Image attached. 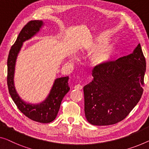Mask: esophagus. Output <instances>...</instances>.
I'll return each instance as SVG.
<instances>
[{"label": "esophagus", "mask_w": 149, "mask_h": 149, "mask_svg": "<svg viewBox=\"0 0 149 149\" xmlns=\"http://www.w3.org/2000/svg\"><path fill=\"white\" fill-rule=\"evenodd\" d=\"M74 88L75 89H76V90H81V89L83 88V86H81L80 84H77V85H75Z\"/></svg>", "instance_id": "34e87169"}]
</instances>
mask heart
I'll list each match as a JSON object with an SVG mask.
<instances>
[{
    "label": "heart",
    "mask_w": 149,
    "mask_h": 149,
    "mask_svg": "<svg viewBox=\"0 0 149 149\" xmlns=\"http://www.w3.org/2000/svg\"><path fill=\"white\" fill-rule=\"evenodd\" d=\"M108 37L106 34H100L79 49L78 52H91L89 56L90 65L94 68L103 67L110 61L116 50L114 44L108 42ZM74 59H76V57H74Z\"/></svg>",
    "instance_id": "1"
}]
</instances>
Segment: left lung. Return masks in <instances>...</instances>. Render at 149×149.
<instances>
[{
	"instance_id": "8db88e82",
	"label": "left lung",
	"mask_w": 149,
	"mask_h": 149,
	"mask_svg": "<svg viewBox=\"0 0 149 149\" xmlns=\"http://www.w3.org/2000/svg\"><path fill=\"white\" fill-rule=\"evenodd\" d=\"M146 61L141 44L132 53L92 71L84 87V111L89 123L107 126L123 120L141 98Z\"/></svg>"
}]
</instances>
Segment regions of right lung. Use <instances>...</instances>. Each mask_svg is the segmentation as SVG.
Listing matches in <instances>:
<instances>
[{
	"label": "right lung",
	"mask_w": 149,
	"mask_h": 149,
	"mask_svg": "<svg viewBox=\"0 0 149 149\" xmlns=\"http://www.w3.org/2000/svg\"><path fill=\"white\" fill-rule=\"evenodd\" d=\"M43 25V21L35 20L29 22L21 31L14 45L11 47L8 54L7 85L13 100L23 114L32 120L41 123H49L55 119L60 108L62 100L70 90V88L68 86L69 77L55 79L46 99L38 104L27 103L21 99L15 89L14 83L16 61L23 43L37 35Z\"/></svg>",
	"instance_id": "obj_1"
}]
</instances>
